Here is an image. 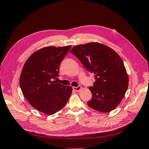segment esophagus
<instances>
[{
	"instance_id": "obj_1",
	"label": "esophagus",
	"mask_w": 149,
	"mask_h": 149,
	"mask_svg": "<svg viewBox=\"0 0 149 149\" xmlns=\"http://www.w3.org/2000/svg\"><path fill=\"white\" fill-rule=\"evenodd\" d=\"M81 88H81V86H77V87H75V86L73 87V90L76 91H80L81 90Z\"/></svg>"
}]
</instances>
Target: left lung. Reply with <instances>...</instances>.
<instances>
[{
  "label": "left lung",
  "instance_id": "left-lung-1",
  "mask_svg": "<svg viewBox=\"0 0 149 149\" xmlns=\"http://www.w3.org/2000/svg\"><path fill=\"white\" fill-rule=\"evenodd\" d=\"M88 71L95 74L94 86L89 88L91 109L104 113L116 108L128 86V75L123 62L113 49L98 42L78 45L70 49Z\"/></svg>",
  "mask_w": 149,
  "mask_h": 149
}]
</instances>
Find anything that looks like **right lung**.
<instances>
[{"label":"right lung","mask_w":149,"mask_h":149,"mask_svg":"<svg viewBox=\"0 0 149 149\" xmlns=\"http://www.w3.org/2000/svg\"><path fill=\"white\" fill-rule=\"evenodd\" d=\"M72 45L42 48L25 62L19 79L24 97L33 107L48 115L61 110L72 87L52 81L58 77L59 65Z\"/></svg>","instance_id":"add662e5"}]
</instances>
